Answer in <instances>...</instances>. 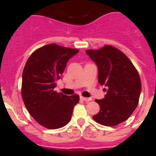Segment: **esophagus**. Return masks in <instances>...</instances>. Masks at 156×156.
<instances>
[{
  "instance_id": "esophagus-1",
  "label": "esophagus",
  "mask_w": 156,
  "mask_h": 156,
  "mask_svg": "<svg viewBox=\"0 0 156 156\" xmlns=\"http://www.w3.org/2000/svg\"><path fill=\"white\" fill-rule=\"evenodd\" d=\"M80 99H81V100H83V101H85V102H89L90 101V100H92V99L91 98H87V97H80Z\"/></svg>"
}]
</instances>
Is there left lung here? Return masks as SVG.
I'll list each match as a JSON object with an SVG mask.
<instances>
[{
    "label": "left lung",
    "instance_id": "obj_1",
    "mask_svg": "<svg viewBox=\"0 0 156 156\" xmlns=\"http://www.w3.org/2000/svg\"><path fill=\"white\" fill-rule=\"evenodd\" d=\"M86 53L98 68V82L106 87L104 98L95 100L100 109L93 119L102 125L115 126L126 121L137 106L139 74L126 55L112 46L87 50Z\"/></svg>",
    "mask_w": 156,
    "mask_h": 156
}]
</instances>
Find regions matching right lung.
Returning a JSON list of instances; mask_svg holds the SVG:
<instances>
[{"label": "right lung", "instance_id": "obj_1", "mask_svg": "<svg viewBox=\"0 0 156 156\" xmlns=\"http://www.w3.org/2000/svg\"><path fill=\"white\" fill-rule=\"evenodd\" d=\"M76 49L50 44L36 50L26 62L23 72L22 97L34 120L48 129L64 127L72 119L79 96H66L54 90Z\"/></svg>", "mask_w": 156, "mask_h": 156}]
</instances>
